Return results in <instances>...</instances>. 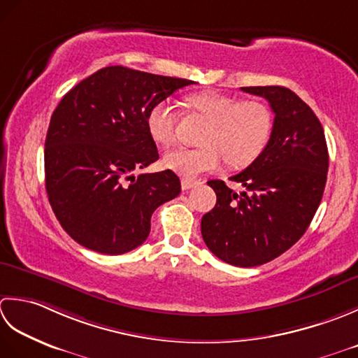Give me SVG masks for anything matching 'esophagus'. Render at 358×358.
<instances>
[{"instance_id": "34e87169", "label": "esophagus", "mask_w": 358, "mask_h": 358, "mask_svg": "<svg viewBox=\"0 0 358 358\" xmlns=\"http://www.w3.org/2000/svg\"><path fill=\"white\" fill-rule=\"evenodd\" d=\"M196 184H198V182L196 180H192V179H182V182H180V185H182V189H189V188H193Z\"/></svg>"}]
</instances>
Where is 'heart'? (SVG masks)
Returning a JSON list of instances; mask_svg holds the SVG:
<instances>
[{
	"label": "heart",
	"mask_w": 358,
	"mask_h": 358,
	"mask_svg": "<svg viewBox=\"0 0 358 358\" xmlns=\"http://www.w3.org/2000/svg\"><path fill=\"white\" fill-rule=\"evenodd\" d=\"M188 106L210 122L202 134L201 148H176L164 156L166 170L184 179L215 171L225 160L245 166L257 159L271 141L273 113L258 100L238 101L225 94L206 91L188 97ZM176 113L170 101L152 105L147 115L148 133L160 145L176 141Z\"/></svg>",
	"instance_id": "1"
}]
</instances>
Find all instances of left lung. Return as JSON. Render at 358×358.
Wrapping results in <instances>:
<instances>
[{"mask_svg":"<svg viewBox=\"0 0 358 358\" xmlns=\"http://www.w3.org/2000/svg\"><path fill=\"white\" fill-rule=\"evenodd\" d=\"M244 92L264 97L275 114L264 151L230 180H208L216 206L202 216L201 231L217 258L238 267H255L289 250L308 230L322 202L329 155L324 131L312 109L284 86H249Z\"/></svg>","mask_w":358,"mask_h":358,"instance_id":"8db88e82","label":"left lung"}]
</instances>
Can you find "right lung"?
Instances as JSON below:
<instances>
[{"mask_svg": "<svg viewBox=\"0 0 358 358\" xmlns=\"http://www.w3.org/2000/svg\"><path fill=\"white\" fill-rule=\"evenodd\" d=\"M192 80L108 66L82 80L50 117L45 143L48 198L58 222L86 249L134 250L150 235L151 215L180 193L170 170L133 171L156 162L148 133L152 105Z\"/></svg>", "mask_w": 358, "mask_h": 358, "instance_id": "add662e5", "label": "right lung"}]
</instances>
